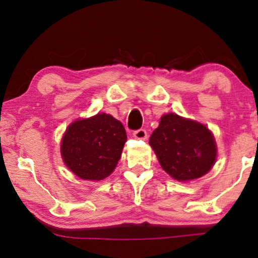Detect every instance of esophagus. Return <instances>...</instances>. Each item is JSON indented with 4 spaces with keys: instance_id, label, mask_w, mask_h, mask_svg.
Segmentation results:
<instances>
[{
    "instance_id": "obj_1",
    "label": "esophagus",
    "mask_w": 258,
    "mask_h": 258,
    "mask_svg": "<svg viewBox=\"0 0 258 258\" xmlns=\"http://www.w3.org/2000/svg\"><path fill=\"white\" fill-rule=\"evenodd\" d=\"M133 135L136 140H146L147 139V132L144 129L135 130V132L133 133Z\"/></svg>"
}]
</instances>
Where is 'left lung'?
<instances>
[{
	"label": "left lung",
	"instance_id": "8db88e82",
	"mask_svg": "<svg viewBox=\"0 0 258 258\" xmlns=\"http://www.w3.org/2000/svg\"><path fill=\"white\" fill-rule=\"evenodd\" d=\"M149 143L163 170L181 182L202 177L216 162L217 147L210 130L171 112L162 116Z\"/></svg>",
	"mask_w": 258,
	"mask_h": 258
}]
</instances>
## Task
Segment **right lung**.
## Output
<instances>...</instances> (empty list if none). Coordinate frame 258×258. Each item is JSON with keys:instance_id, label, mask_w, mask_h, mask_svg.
I'll return each instance as SVG.
<instances>
[{"instance_id": "1", "label": "right lung", "mask_w": 258, "mask_h": 258, "mask_svg": "<svg viewBox=\"0 0 258 258\" xmlns=\"http://www.w3.org/2000/svg\"><path fill=\"white\" fill-rule=\"evenodd\" d=\"M126 141L123 124L111 115L76 119L62 137L61 155L67 167L88 181H101L114 171Z\"/></svg>"}]
</instances>
